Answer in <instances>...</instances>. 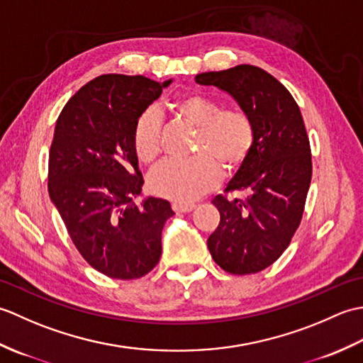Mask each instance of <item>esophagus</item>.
Listing matches in <instances>:
<instances>
[{"label":"esophagus","mask_w":363,"mask_h":363,"mask_svg":"<svg viewBox=\"0 0 363 363\" xmlns=\"http://www.w3.org/2000/svg\"><path fill=\"white\" fill-rule=\"evenodd\" d=\"M174 212H190L195 209V204H187V203H173L172 204Z\"/></svg>","instance_id":"obj_1"}]
</instances>
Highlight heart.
Segmentation results:
<instances>
[{
  "label": "heart",
  "mask_w": 363,
  "mask_h": 363,
  "mask_svg": "<svg viewBox=\"0 0 363 363\" xmlns=\"http://www.w3.org/2000/svg\"><path fill=\"white\" fill-rule=\"evenodd\" d=\"M179 117L198 130L195 157L165 160L150 176V190L176 203H190L218 186L221 167L226 173L242 168L256 142L252 121L243 112L225 111L203 95H187L174 104ZM134 152L142 164L151 165L160 154V118L145 111L133 135Z\"/></svg>",
  "instance_id": "b5f03b06"
}]
</instances>
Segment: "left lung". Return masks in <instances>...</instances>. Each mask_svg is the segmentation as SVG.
<instances>
[{"label": "left lung", "instance_id": "obj_1", "mask_svg": "<svg viewBox=\"0 0 363 363\" xmlns=\"http://www.w3.org/2000/svg\"><path fill=\"white\" fill-rule=\"evenodd\" d=\"M195 81L226 91L252 121L254 148L226 187L245 198L212 199L220 225L207 248L228 273H259L281 257L303 218L312 179L303 115L290 91L259 67L207 72Z\"/></svg>", "mask_w": 363, "mask_h": 363}]
</instances>
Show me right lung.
<instances>
[{
	"mask_svg": "<svg viewBox=\"0 0 363 363\" xmlns=\"http://www.w3.org/2000/svg\"><path fill=\"white\" fill-rule=\"evenodd\" d=\"M173 79L103 74L60 112L48 165V191L76 248L113 279L148 274L162 256V229L174 212L146 196L133 135L137 120Z\"/></svg>",
	"mask_w": 363,
	"mask_h": 363,
	"instance_id": "right-lung-1",
	"label": "right lung"
}]
</instances>
